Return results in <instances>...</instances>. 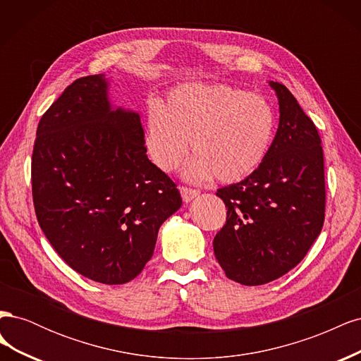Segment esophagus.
Listing matches in <instances>:
<instances>
[{
    "mask_svg": "<svg viewBox=\"0 0 361 361\" xmlns=\"http://www.w3.org/2000/svg\"><path fill=\"white\" fill-rule=\"evenodd\" d=\"M180 190V194H182V199H183V202H191L192 199H195L197 197V195L200 194V191L199 190H194V188H188V187H180L179 188Z\"/></svg>",
    "mask_w": 361,
    "mask_h": 361,
    "instance_id": "34e87169",
    "label": "esophagus"
}]
</instances>
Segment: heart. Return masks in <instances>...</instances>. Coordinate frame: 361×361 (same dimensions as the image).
Instances as JSON below:
<instances>
[{"label":"heart","instance_id":"obj_1","mask_svg":"<svg viewBox=\"0 0 361 361\" xmlns=\"http://www.w3.org/2000/svg\"><path fill=\"white\" fill-rule=\"evenodd\" d=\"M276 130V113L264 96L227 85L185 84L170 92L162 106L147 111L146 146L155 166L185 169L190 180L238 182L256 171L267 158Z\"/></svg>","mask_w":361,"mask_h":361}]
</instances>
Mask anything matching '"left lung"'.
Returning <instances> with one entry per match:
<instances>
[{
    "mask_svg": "<svg viewBox=\"0 0 361 361\" xmlns=\"http://www.w3.org/2000/svg\"><path fill=\"white\" fill-rule=\"evenodd\" d=\"M279 129L267 158L244 180L220 188L226 224L214 253L226 276L245 286L285 276L322 231L325 178L321 137L312 118L280 82Z\"/></svg>",
    "mask_w": 361,
    "mask_h": 361,
    "instance_id": "left-lung-1",
    "label": "left lung"
}]
</instances>
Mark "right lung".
<instances>
[{
  "label": "right lung",
  "mask_w": 361,
  "mask_h": 361,
  "mask_svg": "<svg viewBox=\"0 0 361 361\" xmlns=\"http://www.w3.org/2000/svg\"><path fill=\"white\" fill-rule=\"evenodd\" d=\"M146 152L140 116L113 110L104 73L75 80L40 118L31 157L37 221L59 256L93 281L134 280L182 204Z\"/></svg>",
  "instance_id": "add662e5"
}]
</instances>
